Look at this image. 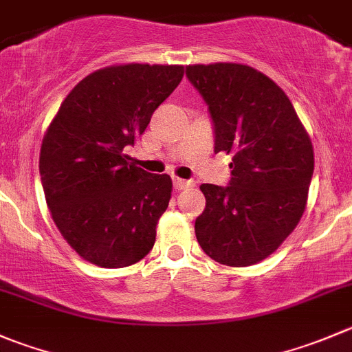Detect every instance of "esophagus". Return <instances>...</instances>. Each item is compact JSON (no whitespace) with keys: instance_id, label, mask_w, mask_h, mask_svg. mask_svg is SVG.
<instances>
[{"instance_id":"obj_1","label":"esophagus","mask_w":352,"mask_h":352,"mask_svg":"<svg viewBox=\"0 0 352 352\" xmlns=\"http://www.w3.org/2000/svg\"><path fill=\"white\" fill-rule=\"evenodd\" d=\"M192 186H194L192 180H184V179H179V177H175V179H173V187H175L177 190L187 189V187H192Z\"/></svg>"}]
</instances>
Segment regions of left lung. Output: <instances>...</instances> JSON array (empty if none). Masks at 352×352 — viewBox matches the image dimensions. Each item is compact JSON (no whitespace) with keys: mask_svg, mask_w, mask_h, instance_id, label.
Instances as JSON below:
<instances>
[{"mask_svg":"<svg viewBox=\"0 0 352 352\" xmlns=\"http://www.w3.org/2000/svg\"><path fill=\"white\" fill-rule=\"evenodd\" d=\"M210 107L214 153L232 155L230 186L203 184L196 218L203 251L227 267H251L275 252L301 220L315 168L309 134L287 94L242 63L189 65Z\"/></svg>","mask_w":352,"mask_h":352,"instance_id":"1","label":"left lung"}]
</instances>
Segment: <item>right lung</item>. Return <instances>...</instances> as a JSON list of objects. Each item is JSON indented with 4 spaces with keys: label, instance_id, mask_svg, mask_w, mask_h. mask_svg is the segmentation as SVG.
<instances>
[{
    "label": "right lung",
    "instance_id": "add662e5",
    "mask_svg": "<svg viewBox=\"0 0 352 352\" xmlns=\"http://www.w3.org/2000/svg\"><path fill=\"white\" fill-rule=\"evenodd\" d=\"M182 77V65L100 68L68 93L44 132L39 172L51 218L96 267H131L155 245L172 179L144 172L124 151Z\"/></svg>",
    "mask_w": 352,
    "mask_h": 352
}]
</instances>
